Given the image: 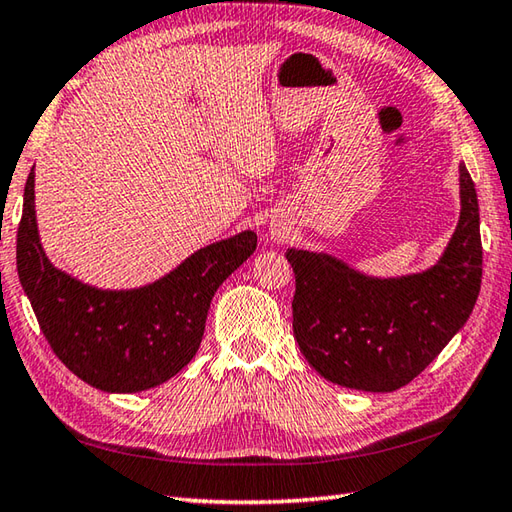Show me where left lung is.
<instances>
[{"label": "left lung", "instance_id": "1", "mask_svg": "<svg viewBox=\"0 0 512 512\" xmlns=\"http://www.w3.org/2000/svg\"><path fill=\"white\" fill-rule=\"evenodd\" d=\"M461 216L441 260L423 274L370 278L327 254L287 249L294 269V339L323 379L392 392L437 359L477 303L481 236L477 191L459 165Z\"/></svg>", "mask_w": 512, "mask_h": 512}]
</instances>
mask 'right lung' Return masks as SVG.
I'll return each mask as SVG.
<instances>
[{"instance_id":"right-lung-1","label":"right lung","mask_w":512,"mask_h":512,"mask_svg":"<svg viewBox=\"0 0 512 512\" xmlns=\"http://www.w3.org/2000/svg\"><path fill=\"white\" fill-rule=\"evenodd\" d=\"M254 249L256 234L243 231L198 249L147 287L95 289L46 258L35 223V173H28L17 227L19 283L57 359L98 390L142 392L185 368L200 347L216 289Z\"/></svg>"}]
</instances>
